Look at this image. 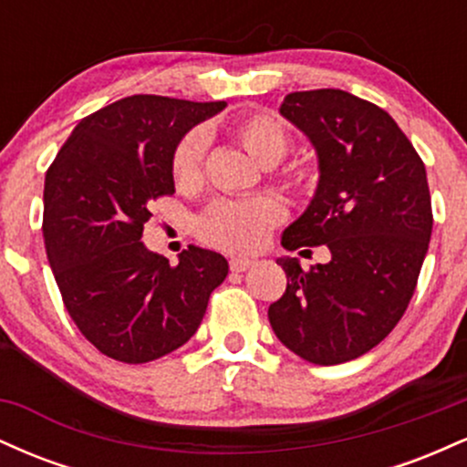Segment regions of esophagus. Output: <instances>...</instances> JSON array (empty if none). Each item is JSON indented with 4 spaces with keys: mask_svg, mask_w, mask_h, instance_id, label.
Segmentation results:
<instances>
[{
    "mask_svg": "<svg viewBox=\"0 0 467 467\" xmlns=\"http://www.w3.org/2000/svg\"><path fill=\"white\" fill-rule=\"evenodd\" d=\"M252 265H254V261L244 259V256H234V259H230V270L233 272H245Z\"/></svg>",
    "mask_w": 467,
    "mask_h": 467,
    "instance_id": "obj_1",
    "label": "esophagus"
}]
</instances>
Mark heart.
<instances>
[{
    "label": "heart",
    "instance_id": "heart-1",
    "mask_svg": "<svg viewBox=\"0 0 467 467\" xmlns=\"http://www.w3.org/2000/svg\"><path fill=\"white\" fill-rule=\"evenodd\" d=\"M241 147L261 166H275L285 158L289 133L276 116L250 111L228 125ZM206 131L191 130L175 142L171 151V178L180 189H191L202 178V160L206 151ZM285 217L278 197L259 195L248 200H222L197 219V234L206 244L226 252H252L265 244L270 230Z\"/></svg>",
    "mask_w": 467,
    "mask_h": 467
}]
</instances>
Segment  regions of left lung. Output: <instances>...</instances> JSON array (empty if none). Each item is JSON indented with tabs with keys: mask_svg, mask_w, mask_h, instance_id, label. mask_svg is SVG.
I'll return each instance as SVG.
<instances>
[{
	"mask_svg": "<svg viewBox=\"0 0 467 467\" xmlns=\"http://www.w3.org/2000/svg\"><path fill=\"white\" fill-rule=\"evenodd\" d=\"M281 116L309 138L320 171L281 244L327 245L331 259L309 270L276 259L287 287L267 318L289 351L331 367L371 351L409 307L432 233L426 166L387 111L342 89L287 94Z\"/></svg>",
	"mask_w": 467,
	"mask_h": 467,
	"instance_id": "8db88e82",
	"label": "left lung"
}]
</instances>
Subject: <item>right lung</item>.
<instances>
[{
	"label": "right lung",
	"mask_w": 467,
	"mask_h": 467,
	"mask_svg": "<svg viewBox=\"0 0 467 467\" xmlns=\"http://www.w3.org/2000/svg\"><path fill=\"white\" fill-rule=\"evenodd\" d=\"M223 107L127 96L83 118L47 169V261L67 314L107 358L142 364L189 342L228 275L219 252L189 245L169 265L140 241L151 203L175 192V142Z\"/></svg>",
	"instance_id": "obj_1"
}]
</instances>
